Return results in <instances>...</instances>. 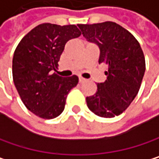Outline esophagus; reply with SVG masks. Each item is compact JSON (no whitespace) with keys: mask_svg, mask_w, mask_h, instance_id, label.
<instances>
[{"mask_svg":"<svg viewBox=\"0 0 159 159\" xmlns=\"http://www.w3.org/2000/svg\"><path fill=\"white\" fill-rule=\"evenodd\" d=\"M86 81V79L83 77H79V83H84Z\"/></svg>","mask_w":159,"mask_h":159,"instance_id":"1","label":"esophagus"}]
</instances>
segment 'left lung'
Wrapping results in <instances>:
<instances>
[{
	"mask_svg": "<svg viewBox=\"0 0 159 159\" xmlns=\"http://www.w3.org/2000/svg\"><path fill=\"white\" fill-rule=\"evenodd\" d=\"M84 37L98 44L99 63L107 65L105 82L87 97L91 112L101 117L121 115L137 96L145 71V58L136 38L116 22L78 24Z\"/></svg>",
	"mask_w": 159,
	"mask_h": 159,
	"instance_id": "obj_1",
	"label": "left lung"
}]
</instances>
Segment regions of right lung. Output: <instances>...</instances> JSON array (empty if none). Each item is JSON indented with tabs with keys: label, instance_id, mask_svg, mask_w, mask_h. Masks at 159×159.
Instances as JSON below:
<instances>
[{
	"label": "right lung",
	"instance_id": "add662e5",
	"mask_svg": "<svg viewBox=\"0 0 159 159\" xmlns=\"http://www.w3.org/2000/svg\"><path fill=\"white\" fill-rule=\"evenodd\" d=\"M81 31L75 25L43 23L27 33L13 57V80L24 105L43 119L58 116L65 108L67 95L78 84V77L53 73L64 46Z\"/></svg>",
	"mask_w": 159,
	"mask_h": 159
}]
</instances>
